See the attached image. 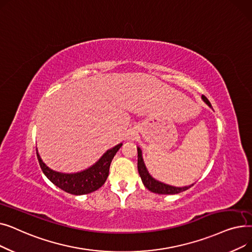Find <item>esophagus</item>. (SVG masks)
Masks as SVG:
<instances>
[{
    "label": "esophagus",
    "mask_w": 252,
    "mask_h": 252,
    "mask_svg": "<svg viewBox=\"0 0 252 252\" xmlns=\"http://www.w3.org/2000/svg\"><path fill=\"white\" fill-rule=\"evenodd\" d=\"M131 137H133V136H131V134H130V136H129V137H128V139H130V138H131Z\"/></svg>",
    "instance_id": "34e87169"
}]
</instances>
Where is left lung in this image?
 <instances>
[{"instance_id":"obj_1","label":"left lung","mask_w":252,"mask_h":252,"mask_svg":"<svg viewBox=\"0 0 252 252\" xmlns=\"http://www.w3.org/2000/svg\"><path fill=\"white\" fill-rule=\"evenodd\" d=\"M202 100L209 106L211 108V104L208 101V99L202 95ZM138 149V171H139V175L142 179V182L144 184V186L146 187L149 191L153 192V193H157V194H178L181 193L183 191H186L189 188H191L194 184L189 185V186H184V187H176V186H171V185L162 183L160 181H158L156 179H154L150 174L149 171L144 163L143 160V156H142V150L140 147H137Z\"/></svg>"}]
</instances>
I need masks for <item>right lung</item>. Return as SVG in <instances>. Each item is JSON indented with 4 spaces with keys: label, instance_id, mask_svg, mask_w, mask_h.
<instances>
[{
    "label": "right lung",
    "instance_id": "right-lung-1",
    "mask_svg": "<svg viewBox=\"0 0 252 252\" xmlns=\"http://www.w3.org/2000/svg\"><path fill=\"white\" fill-rule=\"evenodd\" d=\"M123 146V143L106 151L100 159L89 168L74 174H65L51 169L44 163L36 151L38 163L45 176L61 190L73 195L89 194L102 187L109 175L110 163L114 155Z\"/></svg>",
    "mask_w": 252,
    "mask_h": 252
}]
</instances>
